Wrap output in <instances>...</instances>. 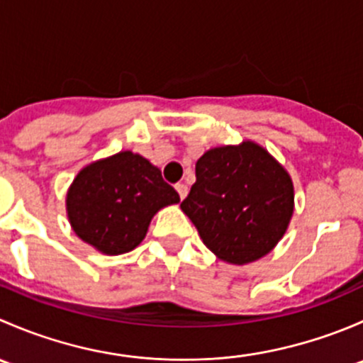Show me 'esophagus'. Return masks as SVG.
Here are the masks:
<instances>
[{
  "mask_svg": "<svg viewBox=\"0 0 363 363\" xmlns=\"http://www.w3.org/2000/svg\"><path fill=\"white\" fill-rule=\"evenodd\" d=\"M175 189H177V193L181 199H186V195H188V186L182 184V182H179V184H175Z\"/></svg>",
  "mask_w": 363,
  "mask_h": 363,
  "instance_id": "esophagus-1",
  "label": "esophagus"
}]
</instances>
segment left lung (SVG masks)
I'll return each mask as SVG.
<instances>
[{
	"instance_id": "left-lung-1",
	"label": "left lung",
	"mask_w": 363,
	"mask_h": 363,
	"mask_svg": "<svg viewBox=\"0 0 363 363\" xmlns=\"http://www.w3.org/2000/svg\"><path fill=\"white\" fill-rule=\"evenodd\" d=\"M182 212L218 258L244 265L279 242L294 214V182L262 145L246 140L207 151Z\"/></svg>"
}]
</instances>
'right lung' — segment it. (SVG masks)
Returning <instances> with one entry per match:
<instances>
[{"label": "right lung", "mask_w": 363, "mask_h": 363, "mask_svg": "<svg viewBox=\"0 0 363 363\" xmlns=\"http://www.w3.org/2000/svg\"><path fill=\"white\" fill-rule=\"evenodd\" d=\"M179 193L163 181L160 168L131 151L87 164L67 195L73 232L105 255L138 246L160 208L179 203Z\"/></svg>", "instance_id": "right-lung-1"}]
</instances>
